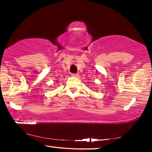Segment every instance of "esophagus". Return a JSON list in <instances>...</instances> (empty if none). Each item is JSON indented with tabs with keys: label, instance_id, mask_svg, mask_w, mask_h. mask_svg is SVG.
I'll list each match as a JSON object with an SVG mask.
<instances>
[{
	"label": "esophagus",
	"instance_id": "34e87169",
	"mask_svg": "<svg viewBox=\"0 0 152 152\" xmlns=\"http://www.w3.org/2000/svg\"><path fill=\"white\" fill-rule=\"evenodd\" d=\"M71 75H72V77H79V74H77V73H72Z\"/></svg>",
	"mask_w": 152,
	"mask_h": 152
}]
</instances>
